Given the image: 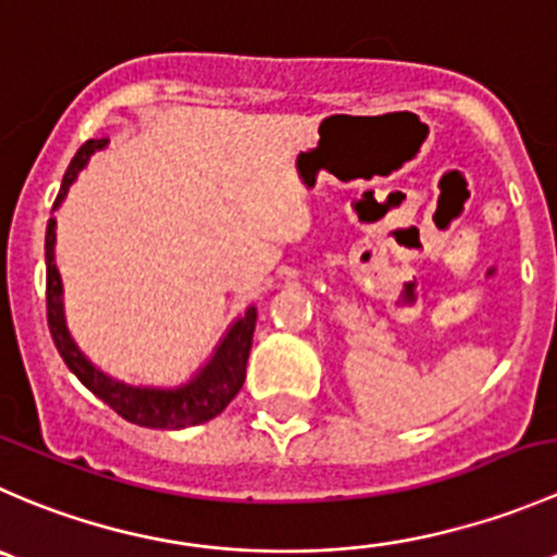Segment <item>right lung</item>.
Returning <instances> with one entry per match:
<instances>
[{"mask_svg":"<svg viewBox=\"0 0 557 557\" xmlns=\"http://www.w3.org/2000/svg\"><path fill=\"white\" fill-rule=\"evenodd\" d=\"M108 146V140H86L70 162L64 173L62 189H59L53 211L64 202L70 186L75 184L81 170L89 164L97 151ZM64 286L57 268V219H48L46 227V300H48V327L57 344L59 355L67 362L70 371L78 376L89 393L108 404L115 414L140 428H157V431H181L189 425H202L213 420L230 406V400L240 393L246 382V362H249L251 338L257 327V308L249 306L227 333L219 338L213 355L191 373L189 382L178 387H151V384H126L97 368L89 357L81 351L75 338L70 335L67 319H64Z\"/></svg>","mask_w":557,"mask_h":557,"instance_id":"1","label":"right lung"}]
</instances>
